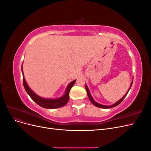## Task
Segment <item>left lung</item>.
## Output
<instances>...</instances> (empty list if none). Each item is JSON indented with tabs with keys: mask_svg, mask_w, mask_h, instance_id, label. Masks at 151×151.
Instances as JSON below:
<instances>
[{
	"mask_svg": "<svg viewBox=\"0 0 151 151\" xmlns=\"http://www.w3.org/2000/svg\"><path fill=\"white\" fill-rule=\"evenodd\" d=\"M132 83H133V81L132 82V83H131V86H132ZM130 89V88L129 89V90L127 91V93L125 94V95L124 96H123L122 99H120L119 100V101H118V102H116V103H115L114 104L111 105V106H104V105L100 104H99V103H96V101H94V99H93V97L91 96V94H90V93H89V89H88V87H87V86H86V91H87V94H88V97H89V99H90L91 102L95 106L99 107V108H113V107H115V106H118V104H120V103L122 102L123 100L124 99V98L126 97V96L127 95L128 93H129V91Z\"/></svg>",
	"mask_w": 151,
	"mask_h": 151,
	"instance_id": "obj_1",
	"label": "left lung"
}]
</instances>
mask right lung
Masks as SVG:
<instances>
[{"label":"right lung","instance_id":"1","mask_svg":"<svg viewBox=\"0 0 151 151\" xmlns=\"http://www.w3.org/2000/svg\"><path fill=\"white\" fill-rule=\"evenodd\" d=\"M22 80H23V85L24 87V89L28 93L31 98L33 100V101L37 103L39 106H42L44 108H48V109H54V108H60L65 105L69 99V92L70 89L72 88V86L74 85L76 81L74 80L68 84L67 86V89L64 95L62 97L58 98V99H45L43 98H41L37 94H36L33 91H32L26 83V81L24 79V77L23 74H22Z\"/></svg>","mask_w":151,"mask_h":151}]
</instances>
